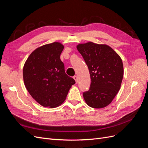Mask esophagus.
<instances>
[{
    "instance_id": "34e87169",
    "label": "esophagus",
    "mask_w": 148,
    "mask_h": 148,
    "mask_svg": "<svg viewBox=\"0 0 148 148\" xmlns=\"http://www.w3.org/2000/svg\"><path fill=\"white\" fill-rule=\"evenodd\" d=\"M73 78H74V79L75 80V82H76V83H78V77L77 76H74L73 77Z\"/></svg>"
}]
</instances>
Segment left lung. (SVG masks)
Here are the masks:
<instances>
[{
	"mask_svg": "<svg viewBox=\"0 0 148 148\" xmlns=\"http://www.w3.org/2000/svg\"><path fill=\"white\" fill-rule=\"evenodd\" d=\"M77 48L86 62L91 77L89 91L83 92L84 99L92 108H104L120 90L123 77L122 59L106 44L88 42L78 44Z\"/></svg>",
	"mask_w": 148,
	"mask_h": 148,
	"instance_id": "1",
	"label": "left lung"
}]
</instances>
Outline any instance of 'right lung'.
Masks as SVG:
<instances>
[{
  "label": "right lung",
  "mask_w": 148,
  "mask_h": 148,
  "mask_svg": "<svg viewBox=\"0 0 148 148\" xmlns=\"http://www.w3.org/2000/svg\"><path fill=\"white\" fill-rule=\"evenodd\" d=\"M64 48L59 42L42 46L32 52L25 62L23 81L30 95L40 105L55 108L63 103L73 78L65 72L60 54Z\"/></svg>",
  "instance_id": "1"
}]
</instances>
